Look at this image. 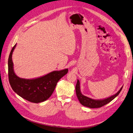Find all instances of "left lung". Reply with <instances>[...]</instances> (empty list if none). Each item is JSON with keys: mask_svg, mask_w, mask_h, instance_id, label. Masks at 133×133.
Returning <instances> with one entry per match:
<instances>
[{"mask_svg": "<svg viewBox=\"0 0 133 133\" xmlns=\"http://www.w3.org/2000/svg\"><path fill=\"white\" fill-rule=\"evenodd\" d=\"M123 86H122L121 88L120 89V90L118 91L116 94L111 96L109 97H107L106 98L102 99H94L88 97L84 96L83 94H82L80 88V82L79 81L78 79L76 86H75V91H76L77 98L82 105L92 109L99 108V107H101L104 105H106V104L109 103L110 102H111L112 100H113L116 97L119 95L122 88H123Z\"/></svg>", "mask_w": 133, "mask_h": 133, "instance_id": "1", "label": "left lung"}]
</instances>
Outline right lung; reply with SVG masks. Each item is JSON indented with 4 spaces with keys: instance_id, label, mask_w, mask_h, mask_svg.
<instances>
[{
    "instance_id": "obj_1",
    "label": "right lung",
    "mask_w": 133,
    "mask_h": 133,
    "mask_svg": "<svg viewBox=\"0 0 133 133\" xmlns=\"http://www.w3.org/2000/svg\"><path fill=\"white\" fill-rule=\"evenodd\" d=\"M13 46L8 58V77L13 90L21 97L33 103H40L47 100L54 91L58 82L67 74L68 69L56 70L34 79H24L17 76L14 71L12 54Z\"/></svg>"
}]
</instances>
